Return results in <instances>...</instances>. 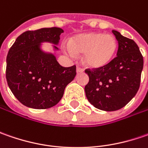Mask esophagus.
Instances as JSON below:
<instances>
[{
	"instance_id": "1",
	"label": "esophagus",
	"mask_w": 148,
	"mask_h": 148,
	"mask_svg": "<svg viewBox=\"0 0 148 148\" xmlns=\"http://www.w3.org/2000/svg\"><path fill=\"white\" fill-rule=\"evenodd\" d=\"M83 70L82 68H81V67H79V66H77V73H80V72H83Z\"/></svg>"
}]
</instances>
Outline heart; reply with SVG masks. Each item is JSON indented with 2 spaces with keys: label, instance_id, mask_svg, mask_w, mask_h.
Wrapping results in <instances>:
<instances>
[{
  "label": "heart",
  "instance_id": "b5f03b06",
  "mask_svg": "<svg viewBox=\"0 0 148 148\" xmlns=\"http://www.w3.org/2000/svg\"><path fill=\"white\" fill-rule=\"evenodd\" d=\"M117 49V40L102 33L82 34L69 40L63 50L71 56L82 55V62L90 68H100L110 62Z\"/></svg>",
  "mask_w": 148,
  "mask_h": 148
}]
</instances>
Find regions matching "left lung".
Segmentation results:
<instances>
[{
    "instance_id": "1",
    "label": "left lung",
    "mask_w": 148,
    "mask_h": 148,
    "mask_svg": "<svg viewBox=\"0 0 148 148\" xmlns=\"http://www.w3.org/2000/svg\"><path fill=\"white\" fill-rule=\"evenodd\" d=\"M119 43L117 57L109 64L86 70L89 82L85 91L89 102L105 111L124 107L137 94L140 86L143 58L133 39L113 30Z\"/></svg>"
}]
</instances>
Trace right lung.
I'll use <instances>...</instances> for the list:
<instances>
[{
	"instance_id": "right-lung-1",
	"label": "right lung",
	"mask_w": 148,
	"mask_h": 148,
	"mask_svg": "<svg viewBox=\"0 0 148 148\" xmlns=\"http://www.w3.org/2000/svg\"><path fill=\"white\" fill-rule=\"evenodd\" d=\"M63 29L53 27L26 31L16 38L6 58L5 77L15 98L27 107L44 110L56 105L66 86L75 78L76 66L63 67L52 53L41 49L42 43H53L58 50Z\"/></svg>"
}]
</instances>
